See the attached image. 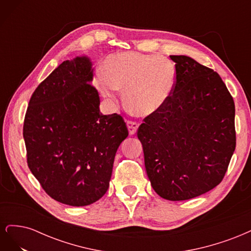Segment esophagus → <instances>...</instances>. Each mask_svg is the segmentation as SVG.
<instances>
[{
	"instance_id": "esophagus-1",
	"label": "esophagus",
	"mask_w": 251,
	"mask_h": 251,
	"mask_svg": "<svg viewBox=\"0 0 251 251\" xmlns=\"http://www.w3.org/2000/svg\"><path fill=\"white\" fill-rule=\"evenodd\" d=\"M126 125H127L128 133H130V135H134L136 132H137V128L139 126L138 123H136V121H132V120H127Z\"/></svg>"
}]
</instances>
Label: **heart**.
I'll list each match as a JSON object with an SVG mask.
<instances>
[{"label":"heart","mask_w":251,"mask_h":251,"mask_svg":"<svg viewBox=\"0 0 251 251\" xmlns=\"http://www.w3.org/2000/svg\"><path fill=\"white\" fill-rule=\"evenodd\" d=\"M103 74L95 85L109 100H115L117 90H125V100L133 112L150 116L160 110L170 98L176 80L171 60L138 52H119L103 60Z\"/></svg>","instance_id":"heart-1"}]
</instances>
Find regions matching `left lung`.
<instances>
[{
	"label": "left lung",
	"instance_id": "left-lung-1",
	"mask_svg": "<svg viewBox=\"0 0 251 251\" xmlns=\"http://www.w3.org/2000/svg\"><path fill=\"white\" fill-rule=\"evenodd\" d=\"M170 98L138 127L151 187L163 199H193L216 187L235 149L234 102L220 75L185 55H171Z\"/></svg>",
	"mask_w": 251,
	"mask_h": 251
}]
</instances>
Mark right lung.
<instances>
[{"mask_svg": "<svg viewBox=\"0 0 251 251\" xmlns=\"http://www.w3.org/2000/svg\"><path fill=\"white\" fill-rule=\"evenodd\" d=\"M87 56L65 60L35 89L23 127L27 163L52 199L86 206L107 193L114 158L128 135L118 114L102 115Z\"/></svg>", "mask_w": 251, "mask_h": 251, "instance_id": "right-lung-1", "label": "right lung"}]
</instances>
